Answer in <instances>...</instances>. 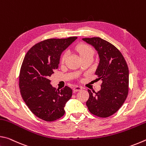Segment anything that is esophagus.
<instances>
[{
  "label": "esophagus",
  "instance_id": "1",
  "mask_svg": "<svg viewBox=\"0 0 146 146\" xmlns=\"http://www.w3.org/2000/svg\"><path fill=\"white\" fill-rule=\"evenodd\" d=\"M82 90V87H81V86H76L73 88V91H75V92H77V91H81Z\"/></svg>",
  "mask_w": 146,
  "mask_h": 146
}]
</instances>
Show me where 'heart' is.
Returning a JSON list of instances; mask_svg holds the SVG:
<instances>
[{
  "instance_id": "obj_1",
  "label": "heart",
  "mask_w": 146,
  "mask_h": 146,
  "mask_svg": "<svg viewBox=\"0 0 146 146\" xmlns=\"http://www.w3.org/2000/svg\"><path fill=\"white\" fill-rule=\"evenodd\" d=\"M77 50L79 53V55L81 56V58L84 57L86 56L93 55V51L91 48L88 45L85 44H81L77 47ZM68 56V51H66L63 53V55L61 56V62H64L66 60V58Z\"/></svg>"
}]
</instances>
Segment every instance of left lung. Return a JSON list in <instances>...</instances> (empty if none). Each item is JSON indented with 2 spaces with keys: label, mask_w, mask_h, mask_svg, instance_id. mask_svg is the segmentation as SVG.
I'll use <instances>...</instances> for the list:
<instances>
[{
  "label": "left lung",
  "mask_w": 146,
  "mask_h": 146,
  "mask_svg": "<svg viewBox=\"0 0 146 146\" xmlns=\"http://www.w3.org/2000/svg\"><path fill=\"white\" fill-rule=\"evenodd\" d=\"M82 40L92 46L99 56L95 75L102 80L97 93L88 90L90 97L86 105L91 113L106 118L119 110L127 97L129 70L122 53L109 42L100 37Z\"/></svg>",
  "instance_id": "obj_1"
}]
</instances>
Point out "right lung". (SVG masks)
<instances>
[{"instance_id": "right-lung-1", "label": "right lung", "mask_w": 146, "mask_h": 146, "mask_svg": "<svg viewBox=\"0 0 146 146\" xmlns=\"http://www.w3.org/2000/svg\"><path fill=\"white\" fill-rule=\"evenodd\" d=\"M76 36L50 38L36 44L27 52L19 75V88L26 104L36 117L48 122L61 118L64 107L72 96V90L65 86L56 90L49 76L58 67L62 53Z\"/></svg>"}]
</instances>
